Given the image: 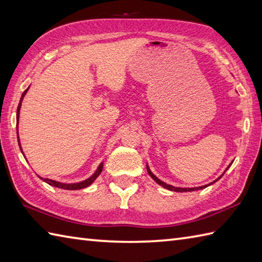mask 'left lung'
I'll list each match as a JSON object with an SVG mask.
<instances>
[{"mask_svg": "<svg viewBox=\"0 0 262 262\" xmlns=\"http://www.w3.org/2000/svg\"><path fill=\"white\" fill-rule=\"evenodd\" d=\"M229 166H231V165H228L227 166V168L225 169V172L226 170L229 168ZM147 172H148V174L151 176V179L152 180H155V182H156L157 184H159V185H162L163 188H165V189H167V190H169V191H175V192H191V191H196V190H202V189H205V188H207V186H209V185H211V184H213L215 182H217L218 180L220 179H222V176L225 174V172H224L220 178H218L217 180H215L213 181V182H211V183H209V184H206V185H202V186H198V188H179V186H173V185H170V184H167V183H165V182H163V181H161L159 180L156 175H155L151 170H150V168H149V166H148V164H147Z\"/></svg>", "mask_w": 262, "mask_h": 262, "instance_id": "obj_1", "label": "left lung"}]
</instances>
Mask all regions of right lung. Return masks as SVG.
<instances>
[{
  "mask_svg": "<svg viewBox=\"0 0 262 262\" xmlns=\"http://www.w3.org/2000/svg\"><path fill=\"white\" fill-rule=\"evenodd\" d=\"M30 87V86H29ZM29 87L27 88L25 92L23 93V95H21V98H20V101H19V105H18V110H17V121L19 123V115H20V108H21V103H23L24 100V97L25 95L27 94V92H28ZM18 133V132H17ZM18 142H19V147H20V150L21 152H23L24 155V151H23V148H21V145H20V139H19V133H18ZM26 158V157H25ZM101 170H103V163H100V165L98 166V168L96 169V172L90 176V178H88L87 180L84 181H81V182H78V183H62V182H57V181H54V180H51V179H42L40 178V176L38 175V178L41 179L44 182H46L47 184H50L52 186H55V188H58V189H64V190H80V189H84L87 188V186H89L90 184H92L94 181L98 178V175L101 173Z\"/></svg>",
  "mask_w": 262,
  "mask_h": 262,
  "instance_id": "obj_1",
  "label": "right lung"
}]
</instances>
